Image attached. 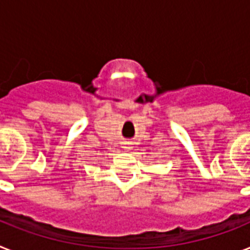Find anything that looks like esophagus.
I'll use <instances>...</instances> for the list:
<instances>
[{"mask_svg": "<svg viewBox=\"0 0 250 250\" xmlns=\"http://www.w3.org/2000/svg\"><path fill=\"white\" fill-rule=\"evenodd\" d=\"M123 148L126 150V152H129V150H131L134 148L133 143H131V142H125V143H124V146H123Z\"/></svg>", "mask_w": 250, "mask_h": 250, "instance_id": "34e87169", "label": "esophagus"}]
</instances>
